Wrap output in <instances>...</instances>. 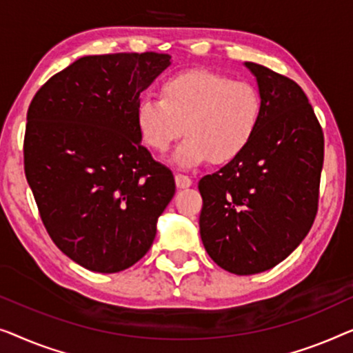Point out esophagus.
Listing matches in <instances>:
<instances>
[{
  "instance_id": "1",
  "label": "esophagus",
  "mask_w": 353,
  "mask_h": 353,
  "mask_svg": "<svg viewBox=\"0 0 353 353\" xmlns=\"http://www.w3.org/2000/svg\"><path fill=\"white\" fill-rule=\"evenodd\" d=\"M176 185L179 188H188L192 185V179L185 174H176Z\"/></svg>"
}]
</instances>
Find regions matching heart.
<instances>
[{
	"label": "heart",
	"mask_w": 353,
	"mask_h": 353,
	"mask_svg": "<svg viewBox=\"0 0 353 353\" xmlns=\"http://www.w3.org/2000/svg\"><path fill=\"white\" fill-rule=\"evenodd\" d=\"M262 115L259 91L246 81L210 70H190L166 79L161 99L145 96L137 102L136 126L142 142L166 153L183 134L174 161L192 168L211 160H235L256 136Z\"/></svg>",
	"instance_id": "1"
}]
</instances>
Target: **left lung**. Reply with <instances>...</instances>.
Instances as JSON below:
<instances>
[{
  "instance_id": "left-lung-1",
  "label": "left lung",
  "mask_w": 353,
  "mask_h": 353,
  "mask_svg": "<svg viewBox=\"0 0 353 353\" xmlns=\"http://www.w3.org/2000/svg\"><path fill=\"white\" fill-rule=\"evenodd\" d=\"M262 115L241 155L200 179V235L222 269L254 275L285 261L319 211L325 139L299 84L254 62Z\"/></svg>"
}]
</instances>
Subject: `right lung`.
Here are the masks:
<instances>
[{"label":"right lung","mask_w":353,"mask_h":353,"mask_svg":"<svg viewBox=\"0 0 353 353\" xmlns=\"http://www.w3.org/2000/svg\"><path fill=\"white\" fill-rule=\"evenodd\" d=\"M170 65L158 52L86 56L30 103L27 182L51 240L84 269L115 274L142 259L174 196V176L136 126L139 96Z\"/></svg>","instance_id":"right-lung-1"}]
</instances>
